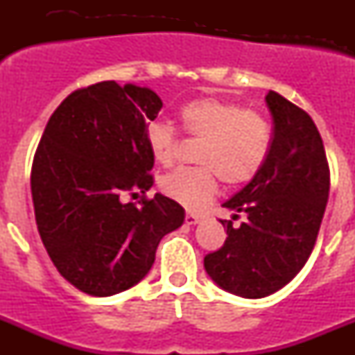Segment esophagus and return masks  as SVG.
Listing matches in <instances>:
<instances>
[{
  "instance_id": "obj_1",
  "label": "esophagus",
  "mask_w": 355,
  "mask_h": 355,
  "mask_svg": "<svg viewBox=\"0 0 355 355\" xmlns=\"http://www.w3.org/2000/svg\"><path fill=\"white\" fill-rule=\"evenodd\" d=\"M199 220H200V216L196 215V213H187V216H184L187 225H196Z\"/></svg>"
}]
</instances>
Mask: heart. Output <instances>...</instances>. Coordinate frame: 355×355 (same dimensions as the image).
Here are the masks:
<instances>
[{
    "mask_svg": "<svg viewBox=\"0 0 355 355\" xmlns=\"http://www.w3.org/2000/svg\"><path fill=\"white\" fill-rule=\"evenodd\" d=\"M183 131L200 140L196 162L200 167L180 168L159 183L163 196L187 209H200L216 196L220 181L240 187L261 171L270 150L272 131L263 115L234 103L202 97L180 110ZM146 144L153 162L168 167L175 158V133L168 122H150Z\"/></svg>",
    "mask_w": 355,
    "mask_h": 355,
    "instance_id": "1",
    "label": "heart"
}]
</instances>
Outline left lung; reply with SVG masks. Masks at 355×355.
I'll use <instances>...</instances> for the list:
<instances>
[{
	"label": "left lung",
	"instance_id": "left-lung-1",
	"mask_svg": "<svg viewBox=\"0 0 355 355\" xmlns=\"http://www.w3.org/2000/svg\"><path fill=\"white\" fill-rule=\"evenodd\" d=\"M272 142L261 171L225 200L248 220L227 227L224 245L205 258L213 283L243 299H263L286 286L306 265L329 199V163L315 122L281 94L265 97Z\"/></svg>",
	"mask_w": 355,
	"mask_h": 355
}]
</instances>
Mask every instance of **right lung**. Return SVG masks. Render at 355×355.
I'll use <instances>...</instances> for the list:
<instances>
[{
  "mask_svg": "<svg viewBox=\"0 0 355 355\" xmlns=\"http://www.w3.org/2000/svg\"><path fill=\"white\" fill-rule=\"evenodd\" d=\"M162 106L147 87L101 81L65 97L44 130L31 167L37 227L62 277L83 293L140 283L159 240L184 222L162 193L122 199L153 187L146 130Z\"/></svg>",
  "mask_w": 355,
  "mask_h": 355,
  "instance_id": "add662e5",
  "label": "right lung"
}]
</instances>
